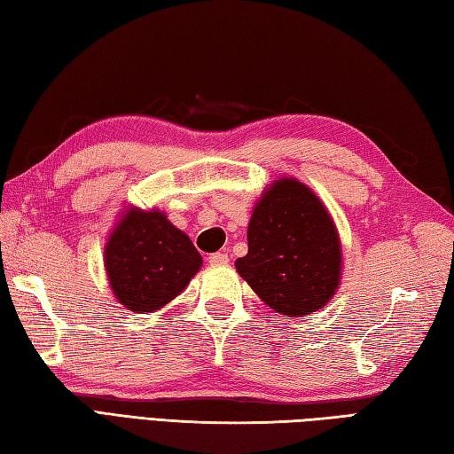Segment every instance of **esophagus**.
Returning <instances> with one entry per match:
<instances>
[{"label":"esophagus","instance_id":"obj_1","mask_svg":"<svg viewBox=\"0 0 454 454\" xmlns=\"http://www.w3.org/2000/svg\"><path fill=\"white\" fill-rule=\"evenodd\" d=\"M230 262V255L224 252H216L208 255V263L210 265H226Z\"/></svg>","mask_w":454,"mask_h":454}]
</instances>
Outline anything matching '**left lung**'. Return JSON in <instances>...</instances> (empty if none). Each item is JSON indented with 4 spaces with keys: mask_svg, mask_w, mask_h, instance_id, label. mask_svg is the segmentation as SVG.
<instances>
[{
    "mask_svg": "<svg viewBox=\"0 0 454 454\" xmlns=\"http://www.w3.org/2000/svg\"><path fill=\"white\" fill-rule=\"evenodd\" d=\"M340 239L321 199L293 176L265 189L236 270L265 305L287 317L323 309L339 289Z\"/></svg>",
    "mask_w": 454,
    "mask_h": 454,
    "instance_id": "8db88e82",
    "label": "left lung"
}]
</instances>
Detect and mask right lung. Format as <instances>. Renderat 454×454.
Segmentation results:
<instances>
[{
	"label": "right lung",
	"mask_w": 454,
	"mask_h": 454,
	"mask_svg": "<svg viewBox=\"0 0 454 454\" xmlns=\"http://www.w3.org/2000/svg\"><path fill=\"white\" fill-rule=\"evenodd\" d=\"M104 265L115 299L145 315L189 286L202 257L163 212L128 208L104 247Z\"/></svg>",
	"instance_id": "obj_1"
}]
</instances>
